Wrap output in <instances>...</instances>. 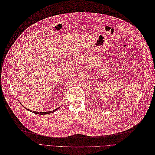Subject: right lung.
Here are the masks:
<instances>
[{
    "label": "right lung",
    "mask_w": 155,
    "mask_h": 155,
    "mask_svg": "<svg viewBox=\"0 0 155 155\" xmlns=\"http://www.w3.org/2000/svg\"><path fill=\"white\" fill-rule=\"evenodd\" d=\"M23 106V105H22ZM24 107L25 109H27V110H29V111H31V112H33V113H34V114H39V115H45V114H50V113H53V112H54L55 111H56L57 109H58V108H57L56 109H55V110H51V111H48V112H36V111H33V110H29V109H28L27 108H26V107H25L24 106H23ZM59 108H60V107H59Z\"/></svg>",
    "instance_id": "obj_1"
}]
</instances>
